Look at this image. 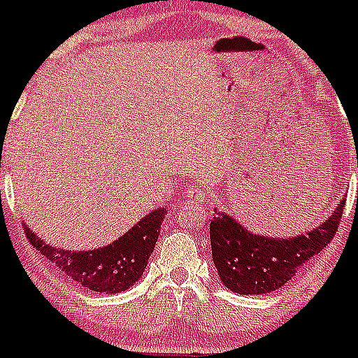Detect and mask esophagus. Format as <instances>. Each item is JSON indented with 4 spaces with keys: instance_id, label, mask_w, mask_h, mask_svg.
Wrapping results in <instances>:
<instances>
[{
    "instance_id": "1",
    "label": "esophagus",
    "mask_w": 358,
    "mask_h": 358,
    "mask_svg": "<svg viewBox=\"0 0 358 358\" xmlns=\"http://www.w3.org/2000/svg\"><path fill=\"white\" fill-rule=\"evenodd\" d=\"M183 198L189 199V201H194V203H203L205 199V190L198 185H190L189 189L183 192Z\"/></svg>"
}]
</instances>
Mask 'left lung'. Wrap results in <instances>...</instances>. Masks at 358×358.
Returning <instances> with one entry per match:
<instances>
[{"label":"left lung","instance_id":"obj_1","mask_svg":"<svg viewBox=\"0 0 358 358\" xmlns=\"http://www.w3.org/2000/svg\"><path fill=\"white\" fill-rule=\"evenodd\" d=\"M345 201H341L329 220L296 238L252 235L235 219L215 210V217L210 220V242L220 280L240 295L275 292L332 242Z\"/></svg>","mask_w":358,"mask_h":358}]
</instances>
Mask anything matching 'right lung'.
<instances>
[{
	"mask_svg": "<svg viewBox=\"0 0 358 358\" xmlns=\"http://www.w3.org/2000/svg\"><path fill=\"white\" fill-rule=\"evenodd\" d=\"M166 210L159 208L143 217L122 238L96 250L73 252L56 249L24 226L26 238L70 280L99 293H122L141 279L153 252Z\"/></svg>",
	"mask_w": 358,
	"mask_h": 358,
	"instance_id": "1",
	"label": "right lung"
}]
</instances>
